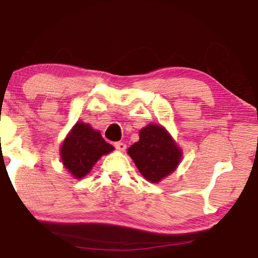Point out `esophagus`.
Instances as JSON below:
<instances>
[{
	"label": "esophagus",
	"instance_id": "34e87169",
	"mask_svg": "<svg viewBox=\"0 0 258 258\" xmlns=\"http://www.w3.org/2000/svg\"><path fill=\"white\" fill-rule=\"evenodd\" d=\"M114 146H115V148H116L117 150H119V152H125L126 144L122 143V142H116V143H115Z\"/></svg>",
	"mask_w": 258,
	"mask_h": 258
}]
</instances>
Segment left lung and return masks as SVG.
I'll list each match as a JSON object with an SVG mask.
<instances>
[{
  "label": "left lung",
  "mask_w": 258,
  "mask_h": 258,
  "mask_svg": "<svg viewBox=\"0 0 258 258\" xmlns=\"http://www.w3.org/2000/svg\"><path fill=\"white\" fill-rule=\"evenodd\" d=\"M138 171L150 183H159L178 167L183 153L164 126L149 123L139 131V141L127 149Z\"/></svg>",
  "instance_id": "1"
}]
</instances>
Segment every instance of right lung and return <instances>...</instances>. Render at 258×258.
I'll use <instances>...</instances> for the list:
<instances>
[{
    "mask_svg": "<svg viewBox=\"0 0 258 258\" xmlns=\"http://www.w3.org/2000/svg\"><path fill=\"white\" fill-rule=\"evenodd\" d=\"M115 148L106 143L98 130L90 123L78 121L60 146V160L75 179L87 176L94 164Z\"/></svg>",
    "mask_w": 258,
    "mask_h": 258,
    "instance_id": "obj_1",
    "label": "right lung"
}]
</instances>
